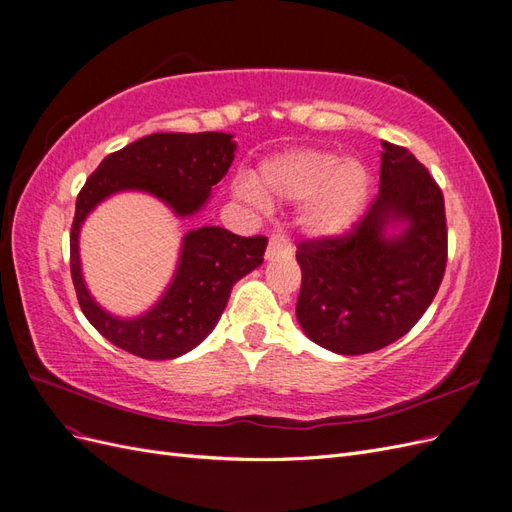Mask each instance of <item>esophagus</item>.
Here are the masks:
<instances>
[{
	"label": "esophagus",
	"instance_id": "34e87169",
	"mask_svg": "<svg viewBox=\"0 0 512 512\" xmlns=\"http://www.w3.org/2000/svg\"><path fill=\"white\" fill-rule=\"evenodd\" d=\"M290 256H292L290 241L284 235H280V232H273L269 239V245H267L265 258L273 260V258H290Z\"/></svg>",
	"mask_w": 512,
	"mask_h": 512
}]
</instances>
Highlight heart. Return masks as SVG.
Returning a JSON list of instances; mask_svg holds the SVG:
<instances>
[{
	"label": "heart",
	"instance_id": "obj_1",
	"mask_svg": "<svg viewBox=\"0 0 512 512\" xmlns=\"http://www.w3.org/2000/svg\"><path fill=\"white\" fill-rule=\"evenodd\" d=\"M237 196L247 205L303 203L299 226L314 239L344 235L361 218L369 194L367 168L335 151L294 149L262 162L258 177L241 175Z\"/></svg>",
	"mask_w": 512,
	"mask_h": 512
}]
</instances>
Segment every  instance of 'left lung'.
Listing matches in <instances>:
<instances>
[{"instance_id": "obj_1", "label": "left lung", "mask_w": 512, "mask_h": 512, "mask_svg": "<svg viewBox=\"0 0 512 512\" xmlns=\"http://www.w3.org/2000/svg\"><path fill=\"white\" fill-rule=\"evenodd\" d=\"M297 320L314 344L367 354L421 320L446 269L444 196L404 147L382 141L380 190L348 235L303 241Z\"/></svg>"}]
</instances>
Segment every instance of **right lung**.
Segmentation results:
<instances>
[{
    "mask_svg": "<svg viewBox=\"0 0 512 512\" xmlns=\"http://www.w3.org/2000/svg\"><path fill=\"white\" fill-rule=\"evenodd\" d=\"M237 143L224 132H158L102 160L76 198L70 230V271L85 318L117 348L149 361H168L194 350L218 324L230 290L262 265L267 237H239L220 226L185 232L173 280L145 314L115 316L91 297L79 254L87 215L119 192H145L190 218L207 205L215 183L228 173Z\"/></svg>",
    "mask_w": 512,
    "mask_h": 512,
    "instance_id": "add662e5",
    "label": "right lung"
}]
</instances>
